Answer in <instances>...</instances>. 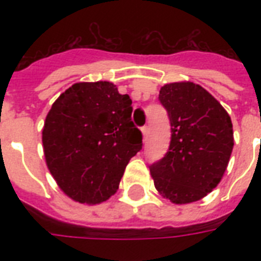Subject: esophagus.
I'll return each instance as SVG.
<instances>
[{
    "instance_id": "obj_1",
    "label": "esophagus",
    "mask_w": 261,
    "mask_h": 261,
    "mask_svg": "<svg viewBox=\"0 0 261 261\" xmlns=\"http://www.w3.org/2000/svg\"><path fill=\"white\" fill-rule=\"evenodd\" d=\"M142 133H143V137H145V138H147V135H149V126H143Z\"/></svg>"
}]
</instances>
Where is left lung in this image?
<instances>
[{
  "label": "left lung",
  "mask_w": 261,
  "mask_h": 261,
  "mask_svg": "<svg viewBox=\"0 0 261 261\" xmlns=\"http://www.w3.org/2000/svg\"><path fill=\"white\" fill-rule=\"evenodd\" d=\"M171 143L150 165L155 188L176 204L204 198L221 181L233 150V124L223 107L194 83L164 85L159 94Z\"/></svg>",
  "instance_id": "8db88e82"
}]
</instances>
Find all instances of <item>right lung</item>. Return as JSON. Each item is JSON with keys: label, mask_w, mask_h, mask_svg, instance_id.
<instances>
[{"label": "right lung", "mask_w": 261, "mask_h": 261, "mask_svg": "<svg viewBox=\"0 0 261 261\" xmlns=\"http://www.w3.org/2000/svg\"><path fill=\"white\" fill-rule=\"evenodd\" d=\"M131 112L130 96L108 81L74 84L55 100L43 147L47 167L67 196L96 204L116 192L143 145Z\"/></svg>", "instance_id": "1"}]
</instances>
